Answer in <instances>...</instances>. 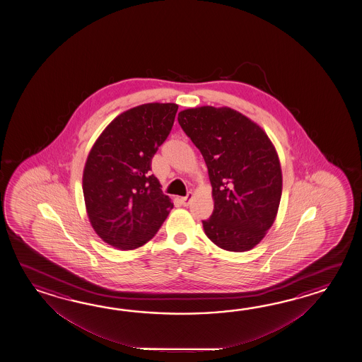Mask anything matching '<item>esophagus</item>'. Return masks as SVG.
Segmentation results:
<instances>
[{
  "mask_svg": "<svg viewBox=\"0 0 362 362\" xmlns=\"http://www.w3.org/2000/svg\"><path fill=\"white\" fill-rule=\"evenodd\" d=\"M192 197H194V195H192V192H187V195H186V197L181 198L182 204H184V206H189V204H190V202H192Z\"/></svg>",
  "mask_w": 362,
  "mask_h": 362,
  "instance_id": "34e87169",
  "label": "esophagus"
}]
</instances>
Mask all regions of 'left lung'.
<instances>
[{"label": "left lung", "instance_id": "1", "mask_svg": "<svg viewBox=\"0 0 362 362\" xmlns=\"http://www.w3.org/2000/svg\"><path fill=\"white\" fill-rule=\"evenodd\" d=\"M178 123L207 164L215 207L203 221L216 246L245 252L260 243L277 216L282 170L262 127L230 107L187 108Z\"/></svg>", "mask_w": 362, "mask_h": 362}]
</instances>
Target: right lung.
Returning a JSON list of instances; mask_svg holds the SVG:
<instances>
[{
    "label": "right lung",
    "instance_id": "1",
    "mask_svg": "<svg viewBox=\"0 0 362 362\" xmlns=\"http://www.w3.org/2000/svg\"><path fill=\"white\" fill-rule=\"evenodd\" d=\"M177 108L155 102L127 110L90 148L83 173L85 207L93 229L110 246L124 251L144 246L173 208L150 170Z\"/></svg>",
    "mask_w": 362,
    "mask_h": 362
}]
</instances>
